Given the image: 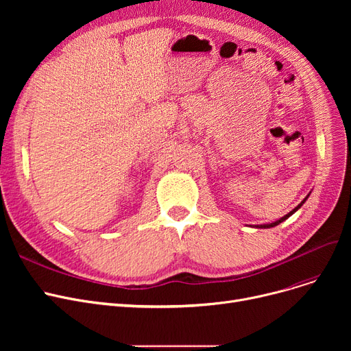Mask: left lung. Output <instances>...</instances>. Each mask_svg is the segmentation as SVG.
I'll use <instances>...</instances> for the list:
<instances>
[{
  "instance_id": "8db88e82",
  "label": "left lung",
  "mask_w": 351,
  "mask_h": 351,
  "mask_svg": "<svg viewBox=\"0 0 351 351\" xmlns=\"http://www.w3.org/2000/svg\"><path fill=\"white\" fill-rule=\"evenodd\" d=\"M307 197H308V196H306V197H304V200H303V202H302V204H299V206H298V208H294V209H293V210H291V212H289V213H287V215H286V216H283V217H280V219H279V220H276V222H273V223H267V225H257V226H256V228H259V229H266V228H274V226H278V225H279V223H282V222H285V220H286V219H287V217H290V216H291V215H293V213H294V212H296V210H298V209H300V208H302V205H303V204H304V202H306V199H307Z\"/></svg>"
}]
</instances>
